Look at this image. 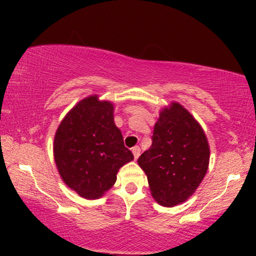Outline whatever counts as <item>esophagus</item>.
<instances>
[{"instance_id": "34e87169", "label": "esophagus", "mask_w": 256, "mask_h": 256, "mask_svg": "<svg viewBox=\"0 0 256 256\" xmlns=\"http://www.w3.org/2000/svg\"><path fill=\"white\" fill-rule=\"evenodd\" d=\"M132 154H134V158L138 160L140 154H141V149H140V146H134V148L132 149Z\"/></svg>"}]
</instances>
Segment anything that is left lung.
Segmentation results:
<instances>
[{
	"instance_id": "1",
	"label": "left lung",
	"mask_w": 256,
	"mask_h": 256,
	"mask_svg": "<svg viewBox=\"0 0 256 256\" xmlns=\"http://www.w3.org/2000/svg\"><path fill=\"white\" fill-rule=\"evenodd\" d=\"M208 162V138L190 112L176 101L162 108L152 146L138 160L155 200L166 208L186 202L204 180Z\"/></svg>"
}]
</instances>
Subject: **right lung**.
<instances>
[{
  "label": "right lung",
  "mask_w": 256,
  "mask_h": 256,
  "mask_svg": "<svg viewBox=\"0 0 256 256\" xmlns=\"http://www.w3.org/2000/svg\"><path fill=\"white\" fill-rule=\"evenodd\" d=\"M54 156L68 186L85 199H99L113 186L120 168L134 160L114 122V104L90 96L62 118Z\"/></svg>",
  "instance_id": "1"
}]
</instances>
